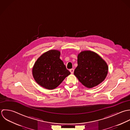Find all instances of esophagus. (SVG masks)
<instances>
[{
  "label": "esophagus",
  "instance_id": "obj_1",
  "mask_svg": "<svg viewBox=\"0 0 130 130\" xmlns=\"http://www.w3.org/2000/svg\"><path fill=\"white\" fill-rule=\"evenodd\" d=\"M70 72H71V74H73V73H74V69H70Z\"/></svg>",
  "mask_w": 130,
  "mask_h": 130
}]
</instances>
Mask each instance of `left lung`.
Returning a JSON list of instances; mask_svg holds the SVG:
<instances>
[{
	"label": "left lung",
	"instance_id": "8db88e82",
	"mask_svg": "<svg viewBox=\"0 0 130 130\" xmlns=\"http://www.w3.org/2000/svg\"><path fill=\"white\" fill-rule=\"evenodd\" d=\"M77 64L74 74L87 88H91L98 85L107 76L108 65L95 52L81 51L78 54Z\"/></svg>",
	"mask_w": 130,
	"mask_h": 130
}]
</instances>
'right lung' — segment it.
Masks as SVG:
<instances>
[{"label": "right lung", "mask_w": 130, "mask_h": 130, "mask_svg": "<svg viewBox=\"0 0 130 130\" xmlns=\"http://www.w3.org/2000/svg\"><path fill=\"white\" fill-rule=\"evenodd\" d=\"M61 53L51 50L43 54L35 63L32 74L41 86L52 90L57 87L70 72L60 59Z\"/></svg>", "instance_id": "right-lung-1"}]
</instances>
